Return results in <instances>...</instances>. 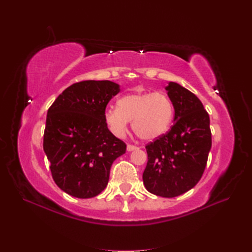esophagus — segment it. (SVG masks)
Wrapping results in <instances>:
<instances>
[{
	"instance_id": "34e87169",
	"label": "esophagus",
	"mask_w": 252,
	"mask_h": 252,
	"mask_svg": "<svg viewBox=\"0 0 252 252\" xmlns=\"http://www.w3.org/2000/svg\"><path fill=\"white\" fill-rule=\"evenodd\" d=\"M135 149H138V147L134 146V145H131V144L127 145V150L128 151H132V150H135Z\"/></svg>"
}]
</instances>
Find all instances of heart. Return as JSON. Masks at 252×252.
<instances>
[{"label": "heart", "instance_id": "heart-1", "mask_svg": "<svg viewBox=\"0 0 252 252\" xmlns=\"http://www.w3.org/2000/svg\"><path fill=\"white\" fill-rule=\"evenodd\" d=\"M173 105L163 93H134L122 96L118 107L110 106L104 113L113 134L124 136L129 121L134 133L144 141H154L165 134L173 120Z\"/></svg>", "mask_w": 252, "mask_h": 252}]
</instances>
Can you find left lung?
Masks as SVG:
<instances>
[{
  "label": "left lung",
  "mask_w": 252,
  "mask_h": 252,
  "mask_svg": "<svg viewBox=\"0 0 252 252\" xmlns=\"http://www.w3.org/2000/svg\"><path fill=\"white\" fill-rule=\"evenodd\" d=\"M174 108L170 130L146 145L143 182L150 193L174 197L201 180L211 148L209 114L194 94L178 83L166 87Z\"/></svg>",
  "instance_id": "8db88e82"
}]
</instances>
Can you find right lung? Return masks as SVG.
<instances>
[{
  "label": "right lung",
  "mask_w": 252,
  "mask_h": 252,
  "mask_svg": "<svg viewBox=\"0 0 252 252\" xmlns=\"http://www.w3.org/2000/svg\"><path fill=\"white\" fill-rule=\"evenodd\" d=\"M120 86L110 81H82L66 88L47 112L43 148L52 179L79 199L100 194L114 159L126 144L107 127L104 113Z\"/></svg>",
  "instance_id": "1"
}]
</instances>
